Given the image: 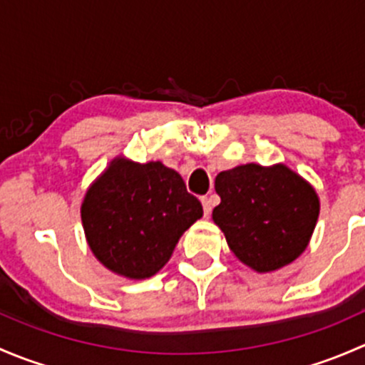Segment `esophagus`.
I'll use <instances>...</instances> for the list:
<instances>
[{
    "label": "esophagus",
    "instance_id": "34e87169",
    "mask_svg": "<svg viewBox=\"0 0 365 365\" xmlns=\"http://www.w3.org/2000/svg\"><path fill=\"white\" fill-rule=\"evenodd\" d=\"M201 203H203V212H205V217H208L210 213H212V206H213L212 197L203 196V197H201Z\"/></svg>",
    "mask_w": 365,
    "mask_h": 365
}]
</instances>
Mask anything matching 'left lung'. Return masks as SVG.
<instances>
[{"instance_id":"left-lung-1","label":"left lung","mask_w":365,"mask_h":365,"mask_svg":"<svg viewBox=\"0 0 365 365\" xmlns=\"http://www.w3.org/2000/svg\"><path fill=\"white\" fill-rule=\"evenodd\" d=\"M220 205L213 222L242 263L272 272L305 251L316 226L319 201L314 189L286 165L245 164L215 178Z\"/></svg>"}]
</instances>
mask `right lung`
Returning <instances> with one entry per match:
<instances>
[{"label": "right lung", "mask_w": 365, "mask_h": 365, "mask_svg": "<svg viewBox=\"0 0 365 365\" xmlns=\"http://www.w3.org/2000/svg\"><path fill=\"white\" fill-rule=\"evenodd\" d=\"M201 215L200 200L162 162L114 160L81 206L91 251L109 270L130 279L157 274Z\"/></svg>", "instance_id": "1"}]
</instances>
